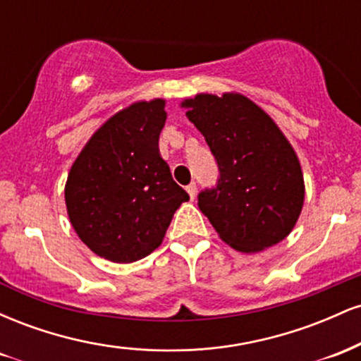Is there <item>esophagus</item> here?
I'll use <instances>...</instances> for the list:
<instances>
[{
  "mask_svg": "<svg viewBox=\"0 0 361 361\" xmlns=\"http://www.w3.org/2000/svg\"><path fill=\"white\" fill-rule=\"evenodd\" d=\"M186 192H188V195H190V198H193L197 197V183H190L188 186H186Z\"/></svg>",
  "mask_w": 361,
  "mask_h": 361,
  "instance_id": "esophagus-1",
  "label": "esophagus"
}]
</instances>
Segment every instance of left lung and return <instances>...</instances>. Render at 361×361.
Listing matches in <instances>:
<instances>
[{
    "mask_svg": "<svg viewBox=\"0 0 361 361\" xmlns=\"http://www.w3.org/2000/svg\"><path fill=\"white\" fill-rule=\"evenodd\" d=\"M181 106L217 161V185L198 193V207L222 241L243 252L283 241L305 193L299 157L283 132L239 93H200Z\"/></svg>",
    "mask_w": 361,
    "mask_h": 361,
    "instance_id": "obj_1",
    "label": "left lung"
}]
</instances>
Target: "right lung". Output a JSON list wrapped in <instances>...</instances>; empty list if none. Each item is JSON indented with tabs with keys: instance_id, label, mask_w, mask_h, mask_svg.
Returning a JSON list of instances; mask_svg holds the SVG:
<instances>
[{
	"instance_id": "right-lung-1",
	"label": "right lung",
	"mask_w": 361,
	"mask_h": 361,
	"mask_svg": "<svg viewBox=\"0 0 361 361\" xmlns=\"http://www.w3.org/2000/svg\"><path fill=\"white\" fill-rule=\"evenodd\" d=\"M164 103L156 98L117 111L91 135L66 181L74 231L94 255L114 263L151 255L190 198L159 154Z\"/></svg>"
}]
</instances>
